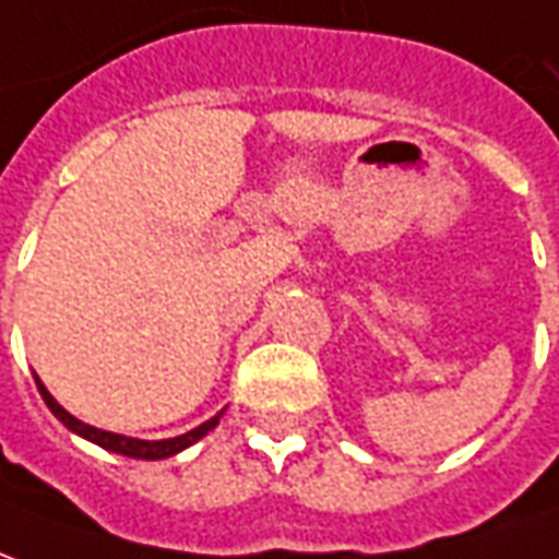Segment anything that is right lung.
<instances>
[{
    "mask_svg": "<svg viewBox=\"0 0 559 559\" xmlns=\"http://www.w3.org/2000/svg\"><path fill=\"white\" fill-rule=\"evenodd\" d=\"M35 384H38L40 399L47 402V408H50L56 417L62 419L64 426H68L73 435H80V438H85V441L97 443V447H104V450H109V452L128 455V459H145V462L169 459V455H175V452L193 447V443L199 441V438H205L207 431L214 429V426L219 423V417H223V411H219L217 417L205 419L202 426H195V429H190L187 435H178V438H166V441H140V438H124V435H116V431H104V429H95V426H88V423H83V419H76L73 414H68V411H64L62 405H59V402L50 396V390L40 384L38 374H35Z\"/></svg>",
    "mask_w": 559,
    "mask_h": 559,
    "instance_id": "add662e5",
    "label": "right lung"
}]
</instances>
